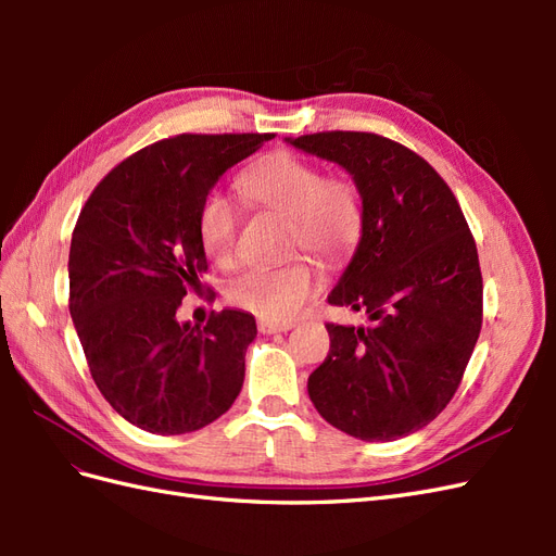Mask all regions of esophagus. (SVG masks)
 I'll return each instance as SVG.
<instances>
[{"mask_svg":"<svg viewBox=\"0 0 556 556\" xmlns=\"http://www.w3.org/2000/svg\"><path fill=\"white\" fill-rule=\"evenodd\" d=\"M257 327L262 333H278V331H290L294 325L292 323H266V319H260Z\"/></svg>","mask_w":556,"mask_h":556,"instance_id":"esophagus-1","label":"esophagus"}]
</instances>
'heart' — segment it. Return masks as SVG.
<instances>
[{
    "mask_svg": "<svg viewBox=\"0 0 556 556\" xmlns=\"http://www.w3.org/2000/svg\"><path fill=\"white\" fill-rule=\"evenodd\" d=\"M245 194L266 211L290 217V245L304 248L327 264L341 262L362 233V201L345 178H325L317 164L290 153L266 157L243 176ZM199 239L220 266L239 257L241 213L225 192H208L199 206ZM319 271L299 257L285 266H255L229 282L233 306L266 323H288L317 292Z\"/></svg>",
    "mask_w": 556,
    "mask_h": 556,
    "instance_id": "obj_1",
    "label": "heart"
}]
</instances>
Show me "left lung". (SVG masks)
Returning <instances> with one entry per match:
<instances>
[{"instance_id": "left-lung-1", "label": "left lung", "mask_w": 556, "mask_h": 556, "mask_svg": "<svg viewBox=\"0 0 556 556\" xmlns=\"http://www.w3.org/2000/svg\"><path fill=\"white\" fill-rule=\"evenodd\" d=\"M285 141L343 166L362 197V239L327 301L371 325H327L329 355L308 396L359 441L403 439L441 415L473 355L482 327L473 233L447 182L406 146L371 131Z\"/></svg>"}]
</instances>
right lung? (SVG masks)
Wrapping results in <instances>:
<instances>
[{
  "label": "right lung",
  "instance_id": "right-lung-1",
  "mask_svg": "<svg viewBox=\"0 0 556 556\" xmlns=\"http://www.w3.org/2000/svg\"><path fill=\"white\" fill-rule=\"evenodd\" d=\"M274 134H178L111 169L70 250V313L99 392L150 433H190L237 401L255 317L225 308L178 323L208 271L199 206L229 166Z\"/></svg>",
  "mask_w": 556,
  "mask_h": 556
}]
</instances>
